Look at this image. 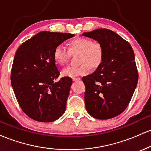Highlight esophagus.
Here are the masks:
<instances>
[{"instance_id":"esophagus-1","label":"esophagus","mask_w":151,"mask_h":151,"mask_svg":"<svg viewBox=\"0 0 151 151\" xmlns=\"http://www.w3.org/2000/svg\"><path fill=\"white\" fill-rule=\"evenodd\" d=\"M72 80H73L74 81H79V80H80V77H73L72 78Z\"/></svg>"}]
</instances>
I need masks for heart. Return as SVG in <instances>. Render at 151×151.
I'll return each instance as SVG.
<instances>
[{
	"label": "heart",
	"mask_w": 151,
	"mask_h": 151,
	"mask_svg": "<svg viewBox=\"0 0 151 151\" xmlns=\"http://www.w3.org/2000/svg\"><path fill=\"white\" fill-rule=\"evenodd\" d=\"M77 53L79 65L64 69L62 71V76L75 77L87 74L90 67L92 69L98 68L104 58V48L101 42L86 37L71 40L67 43V49L62 45L57 46L54 50L53 58L58 65L64 66L68 62L71 55Z\"/></svg>",
	"instance_id": "b5f03b06"
}]
</instances>
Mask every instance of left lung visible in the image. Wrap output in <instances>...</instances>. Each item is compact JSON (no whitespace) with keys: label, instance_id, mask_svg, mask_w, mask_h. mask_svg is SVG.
Here are the masks:
<instances>
[{"label":"left lung","instance_id":"left-lung-1","mask_svg":"<svg viewBox=\"0 0 151 151\" xmlns=\"http://www.w3.org/2000/svg\"><path fill=\"white\" fill-rule=\"evenodd\" d=\"M82 35L99 41L104 48L101 66L82 77L86 111L95 119H111L127 108L136 89L138 74L134 52L127 41L109 29H97Z\"/></svg>","mask_w":151,"mask_h":151}]
</instances>
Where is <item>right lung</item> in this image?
<instances>
[{
  "label": "right lung",
  "mask_w": 151,
  "mask_h": 151,
  "mask_svg": "<svg viewBox=\"0 0 151 151\" xmlns=\"http://www.w3.org/2000/svg\"><path fill=\"white\" fill-rule=\"evenodd\" d=\"M74 34L42 31L24 42L15 52L11 84L20 108L40 122H52L65 113L72 80L62 77L53 58L57 46Z\"/></svg>",
  "instance_id": "1"
}]
</instances>
